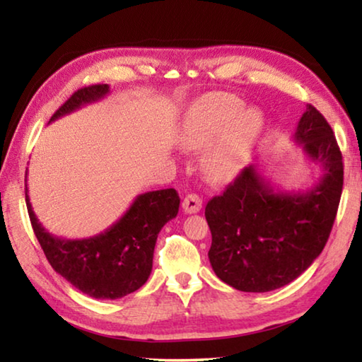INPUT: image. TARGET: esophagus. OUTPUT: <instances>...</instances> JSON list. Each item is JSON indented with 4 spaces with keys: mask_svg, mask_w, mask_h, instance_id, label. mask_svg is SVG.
I'll return each mask as SVG.
<instances>
[{
    "mask_svg": "<svg viewBox=\"0 0 362 362\" xmlns=\"http://www.w3.org/2000/svg\"><path fill=\"white\" fill-rule=\"evenodd\" d=\"M182 207L185 214H196L203 207V199L198 194H187L185 199L182 201Z\"/></svg>",
    "mask_w": 362,
    "mask_h": 362,
    "instance_id": "obj_1",
    "label": "esophagus"
}]
</instances>
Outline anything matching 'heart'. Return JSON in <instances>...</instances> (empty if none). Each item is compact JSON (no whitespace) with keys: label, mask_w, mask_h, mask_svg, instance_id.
I'll use <instances>...</instances> for the list:
<instances>
[{"label":"heart","mask_w":362,"mask_h":362,"mask_svg":"<svg viewBox=\"0 0 362 362\" xmlns=\"http://www.w3.org/2000/svg\"><path fill=\"white\" fill-rule=\"evenodd\" d=\"M236 95L211 93L189 107L180 131V145L204 148L203 168L211 180H231L247 161L262 129L255 108H243Z\"/></svg>","instance_id":"obj_1"}]
</instances>
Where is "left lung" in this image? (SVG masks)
Returning <instances> with one entry per match:
<instances>
[{"label": "left lung", "mask_w": 362, "mask_h": 362, "mask_svg": "<svg viewBox=\"0 0 362 362\" xmlns=\"http://www.w3.org/2000/svg\"><path fill=\"white\" fill-rule=\"evenodd\" d=\"M293 140L322 175L306 192L274 189L254 164L206 206L214 273L243 292H269L297 279L329 240L343 187L332 127L306 105Z\"/></svg>", "instance_id": "left-lung-1"}]
</instances>
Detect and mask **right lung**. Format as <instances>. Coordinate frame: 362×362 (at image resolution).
Returning <instances> with one entry per match:
<instances>
[{
  "mask_svg": "<svg viewBox=\"0 0 362 362\" xmlns=\"http://www.w3.org/2000/svg\"><path fill=\"white\" fill-rule=\"evenodd\" d=\"M108 93V84L78 89L52 115L51 121L100 100ZM27 192L25 185L30 222L47 262L60 276L94 298H121L146 283L158 233L177 216L180 206L179 193L174 188L139 194L124 216L100 235L86 240H64L51 235L38 222Z\"/></svg>",
  "mask_w": 362,
  "mask_h": 362,
  "instance_id": "1",
  "label": "right lung"
}]
</instances>
